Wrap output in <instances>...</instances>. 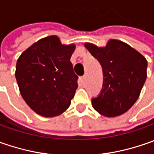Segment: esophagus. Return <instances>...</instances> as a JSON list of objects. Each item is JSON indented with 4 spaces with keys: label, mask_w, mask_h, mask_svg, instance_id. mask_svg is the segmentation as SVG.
Here are the masks:
<instances>
[{
    "label": "esophagus",
    "mask_w": 154,
    "mask_h": 154,
    "mask_svg": "<svg viewBox=\"0 0 154 154\" xmlns=\"http://www.w3.org/2000/svg\"><path fill=\"white\" fill-rule=\"evenodd\" d=\"M86 79V75H84V76H82V77H80V84L81 85V86H84V85H85Z\"/></svg>",
    "instance_id": "obj_1"
}]
</instances>
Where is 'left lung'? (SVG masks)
I'll return each instance as SVG.
<instances>
[{
    "mask_svg": "<svg viewBox=\"0 0 154 154\" xmlns=\"http://www.w3.org/2000/svg\"><path fill=\"white\" fill-rule=\"evenodd\" d=\"M85 47L103 68V87L92 105L99 114L114 117L125 113L136 100L146 79L147 61L130 45L109 39L104 47L86 43Z\"/></svg>",
    "mask_w": 154,
    "mask_h": 154,
    "instance_id": "left-lung-1",
    "label": "left lung"
}]
</instances>
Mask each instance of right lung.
Wrapping results in <instances>:
<instances>
[{
  "label": "right lung",
  "instance_id": "obj_1",
  "mask_svg": "<svg viewBox=\"0 0 154 154\" xmlns=\"http://www.w3.org/2000/svg\"><path fill=\"white\" fill-rule=\"evenodd\" d=\"M75 45H62L60 38H41L19 57L15 77L22 98L37 114L53 117L70 105L78 88L70 58Z\"/></svg>",
  "mask_w": 154,
  "mask_h": 154
}]
</instances>
